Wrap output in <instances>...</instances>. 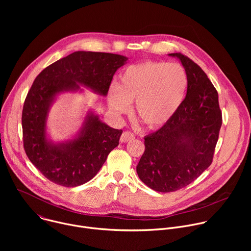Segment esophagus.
Returning <instances> with one entry per match:
<instances>
[{
	"label": "esophagus",
	"instance_id": "1",
	"mask_svg": "<svg viewBox=\"0 0 251 251\" xmlns=\"http://www.w3.org/2000/svg\"><path fill=\"white\" fill-rule=\"evenodd\" d=\"M135 139V135L130 132V131H125L123 132V134L121 135V138H120V141L121 143H127V142H131L132 140Z\"/></svg>",
	"mask_w": 251,
	"mask_h": 251
}]
</instances>
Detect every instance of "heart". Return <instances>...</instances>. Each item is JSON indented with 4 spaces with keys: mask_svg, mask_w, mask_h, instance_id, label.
I'll return each mask as SVG.
<instances>
[{
    "mask_svg": "<svg viewBox=\"0 0 251 251\" xmlns=\"http://www.w3.org/2000/svg\"><path fill=\"white\" fill-rule=\"evenodd\" d=\"M189 88L186 69L178 63L144 61L128 65L119 83L109 91L108 103L116 114L128 113L136 101L139 119L151 128L167 124L180 109Z\"/></svg>",
    "mask_w": 251,
    "mask_h": 251,
    "instance_id": "b5f03b06",
    "label": "heart"
}]
</instances>
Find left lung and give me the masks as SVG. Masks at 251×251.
<instances>
[{"mask_svg": "<svg viewBox=\"0 0 251 251\" xmlns=\"http://www.w3.org/2000/svg\"><path fill=\"white\" fill-rule=\"evenodd\" d=\"M170 55L187 71V95L175 116L144 138L136 169L143 183L161 193L187 187L210 166L223 123L218 91L204 71L181 52Z\"/></svg>", "mask_w": 251, "mask_h": 251, "instance_id": "obj_1", "label": "left lung"}]
</instances>
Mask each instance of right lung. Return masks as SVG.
Segmentation results:
<instances>
[{
	"mask_svg": "<svg viewBox=\"0 0 251 251\" xmlns=\"http://www.w3.org/2000/svg\"><path fill=\"white\" fill-rule=\"evenodd\" d=\"M127 59L114 53L75 51L51 63L35 77L23 107L24 149L33 166L50 182L70 188L90 181L118 146L122 134V130L89 114L77 138L51 144L47 140L46 121L54 96L78 89V83L106 95L116 70Z\"/></svg>",
	"mask_w": 251,
	"mask_h": 251,
	"instance_id": "1",
	"label": "right lung"
}]
</instances>
